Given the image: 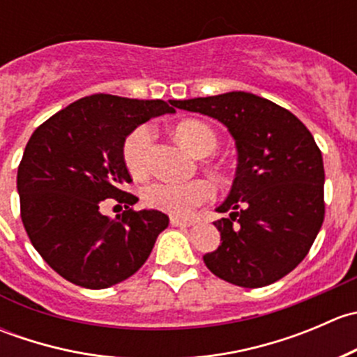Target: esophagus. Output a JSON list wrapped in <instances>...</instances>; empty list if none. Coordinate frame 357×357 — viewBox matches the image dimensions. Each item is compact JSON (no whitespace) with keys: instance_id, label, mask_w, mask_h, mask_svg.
<instances>
[{"instance_id":"34e87169","label":"esophagus","mask_w":357,"mask_h":357,"mask_svg":"<svg viewBox=\"0 0 357 357\" xmlns=\"http://www.w3.org/2000/svg\"><path fill=\"white\" fill-rule=\"evenodd\" d=\"M171 225L172 226H192L193 219H183V218H178V215H172Z\"/></svg>"}]
</instances>
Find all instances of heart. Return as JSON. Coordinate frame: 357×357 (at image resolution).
Instances as JSON below:
<instances>
[{"label": "heart", "instance_id": "obj_1", "mask_svg": "<svg viewBox=\"0 0 357 357\" xmlns=\"http://www.w3.org/2000/svg\"><path fill=\"white\" fill-rule=\"evenodd\" d=\"M174 136L181 145L197 157H207L218 149V138L205 122L188 119L174 128ZM153 132L150 126H139L124 143V162L135 176L145 174L149 169L150 145ZM212 197V188L207 181L195 179L188 183H153L143 193L150 207L174 215H188L195 205H200Z\"/></svg>", "mask_w": 357, "mask_h": 357}]
</instances>
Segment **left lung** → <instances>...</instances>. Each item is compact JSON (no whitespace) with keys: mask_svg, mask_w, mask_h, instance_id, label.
I'll return each mask as SVG.
<instances>
[{"mask_svg":"<svg viewBox=\"0 0 357 357\" xmlns=\"http://www.w3.org/2000/svg\"><path fill=\"white\" fill-rule=\"evenodd\" d=\"M176 109L221 122L238 152L231 190L218 212L221 245L204 255L215 276L259 289L278 282L307 255L325 218L323 157L289 110L245 91L172 100Z\"/></svg>","mask_w":357,"mask_h":357,"instance_id":"left-lung-1","label":"left lung"}]
</instances>
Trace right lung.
<instances>
[{"mask_svg": "<svg viewBox=\"0 0 357 357\" xmlns=\"http://www.w3.org/2000/svg\"><path fill=\"white\" fill-rule=\"evenodd\" d=\"M170 106L100 93L70 103L32 132L17 172L24 228L39 255L74 285L100 290L124 282L167 228L164 212L129 208L138 199L122 190L131 181L122 150L138 126L174 114ZM105 198L128 211L109 220L99 208Z\"/></svg>", "mask_w": 357, "mask_h": 357, "instance_id": "obj_1", "label": "right lung"}]
</instances>
